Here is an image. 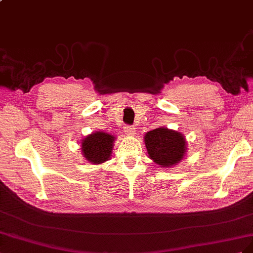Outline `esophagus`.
Returning a JSON list of instances; mask_svg holds the SVG:
<instances>
[{
  "label": "esophagus",
  "mask_w": 253,
  "mask_h": 253,
  "mask_svg": "<svg viewBox=\"0 0 253 253\" xmlns=\"http://www.w3.org/2000/svg\"><path fill=\"white\" fill-rule=\"evenodd\" d=\"M124 131L128 135H134L135 134V128H133L131 126H126V127H124Z\"/></svg>",
  "instance_id": "esophagus-1"
}]
</instances>
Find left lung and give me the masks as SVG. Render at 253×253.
<instances>
[{
	"label": "left lung",
	"mask_w": 253,
	"mask_h": 253,
	"mask_svg": "<svg viewBox=\"0 0 253 253\" xmlns=\"http://www.w3.org/2000/svg\"><path fill=\"white\" fill-rule=\"evenodd\" d=\"M148 157L163 169L175 167L183 160L187 150L185 136L179 131L159 127L144 135Z\"/></svg>",
	"instance_id": "1"
}]
</instances>
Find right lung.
<instances>
[{
	"label": "right lung",
	"instance_id": "obj_1",
	"mask_svg": "<svg viewBox=\"0 0 253 253\" xmlns=\"http://www.w3.org/2000/svg\"><path fill=\"white\" fill-rule=\"evenodd\" d=\"M115 136L104 131H95L84 136L81 142L84 158L91 164H102L111 157Z\"/></svg>",
	"mask_w": 253,
	"mask_h": 253
}]
</instances>
